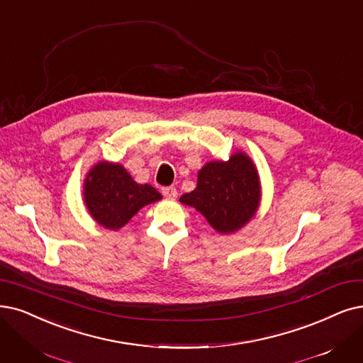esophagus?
I'll use <instances>...</instances> for the list:
<instances>
[{
  "label": "esophagus",
  "mask_w": 363,
  "mask_h": 363,
  "mask_svg": "<svg viewBox=\"0 0 363 363\" xmlns=\"http://www.w3.org/2000/svg\"><path fill=\"white\" fill-rule=\"evenodd\" d=\"M162 194L165 198L168 199H174L177 198V189L174 186H167V187H162Z\"/></svg>",
  "instance_id": "34e87169"
}]
</instances>
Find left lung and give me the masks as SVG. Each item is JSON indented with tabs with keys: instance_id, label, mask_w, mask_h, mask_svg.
<instances>
[{
	"instance_id": "1",
	"label": "left lung",
	"mask_w": 363,
	"mask_h": 363,
	"mask_svg": "<svg viewBox=\"0 0 363 363\" xmlns=\"http://www.w3.org/2000/svg\"><path fill=\"white\" fill-rule=\"evenodd\" d=\"M260 186L255 165L244 153L226 162H208L198 172L195 191L180 202L204 214L208 223L228 234L247 223L259 204Z\"/></svg>"
}]
</instances>
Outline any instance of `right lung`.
Returning <instances> with one entry per match:
<instances>
[{
	"instance_id": "1",
	"label": "right lung",
	"mask_w": 363,
	"mask_h": 363,
	"mask_svg": "<svg viewBox=\"0 0 363 363\" xmlns=\"http://www.w3.org/2000/svg\"><path fill=\"white\" fill-rule=\"evenodd\" d=\"M162 195L150 184H138L119 164L99 162L84 182V202L94 219L107 229H119L144 206Z\"/></svg>"
}]
</instances>
